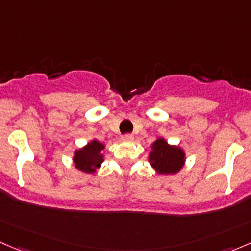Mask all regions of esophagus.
<instances>
[{
    "instance_id": "esophagus-1",
    "label": "esophagus",
    "mask_w": 251,
    "mask_h": 251,
    "mask_svg": "<svg viewBox=\"0 0 251 251\" xmlns=\"http://www.w3.org/2000/svg\"><path fill=\"white\" fill-rule=\"evenodd\" d=\"M134 136L131 135V134H125V135H122V140L125 141H133Z\"/></svg>"
}]
</instances>
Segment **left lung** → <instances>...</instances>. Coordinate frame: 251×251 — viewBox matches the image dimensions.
Masks as SVG:
<instances>
[{
    "label": "left lung",
    "instance_id": "8db88e82",
    "mask_svg": "<svg viewBox=\"0 0 251 251\" xmlns=\"http://www.w3.org/2000/svg\"><path fill=\"white\" fill-rule=\"evenodd\" d=\"M149 162L158 174H175L185 164V152L179 146H172L159 138L152 144Z\"/></svg>",
    "mask_w": 251,
    "mask_h": 251
}]
</instances>
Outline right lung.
I'll return each mask as SVG.
<instances>
[{
  "mask_svg": "<svg viewBox=\"0 0 251 251\" xmlns=\"http://www.w3.org/2000/svg\"><path fill=\"white\" fill-rule=\"evenodd\" d=\"M104 149V144L99 143L98 140H92L83 149L76 150L74 156L75 167L88 174L95 173L104 162V154L101 153Z\"/></svg>",
  "mask_w": 251,
  "mask_h": 251,
  "instance_id": "add662e5",
  "label": "right lung"
}]
</instances>
